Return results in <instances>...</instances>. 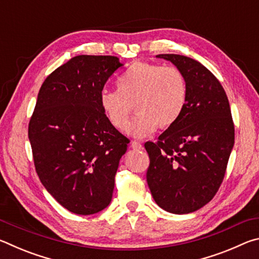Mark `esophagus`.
Returning <instances> with one entry per match:
<instances>
[{
	"instance_id": "obj_1",
	"label": "esophagus",
	"mask_w": 259,
	"mask_h": 259,
	"mask_svg": "<svg viewBox=\"0 0 259 259\" xmlns=\"http://www.w3.org/2000/svg\"><path fill=\"white\" fill-rule=\"evenodd\" d=\"M131 148H134V150H143V145L138 142H131Z\"/></svg>"
}]
</instances>
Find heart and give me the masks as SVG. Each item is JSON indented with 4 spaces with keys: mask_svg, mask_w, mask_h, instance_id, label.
Listing matches in <instances>:
<instances>
[{
    "mask_svg": "<svg viewBox=\"0 0 259 259\" xmlns=\"http://www.w3.org/2000/svg\"><path fill=\"white\" fill-rule=\"evenodd\" d=\"M117 90H104L99 97L102 111L114 128H128L133 106L137 116L129 134L144 138L160 126H172L186 107L187 82L181 69L160 64H131L117 77Z\"/></svg>",
    "mask_w": 259,
    "mask_h": 259,
    "instance_id": "b5f03b06",
    "label": "heart"
}]
</instances>
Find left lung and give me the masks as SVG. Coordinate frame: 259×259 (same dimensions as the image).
I'll return each mask as SVG.
<instances>
[{
    "instance_id": "left-lung-1",
    "label": "left lung",
    "mask_w": 259,
    "mask_h": 259,
    "mask_svg": "<svg viewBox=\"0 0 259 259\" xmlns=\"http://www.w3.org/2000/svg\"><path fill=\"white\" fill-rule=\"evenodd\" d=\"M187 82L182 116L145 143L150 155L146 179L153 199L171 213H190L216 194L234 145V124L224 88L202 64L186 56L166 54Z\"/></svg>"
}]
</instances>
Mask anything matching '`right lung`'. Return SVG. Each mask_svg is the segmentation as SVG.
Returning a JSON list of instances; mask_svg holds the SVG:
<instances>
[{
    "mask_svg": "<svg viewBox=\"0 0 259 259\" xmlns=\"http://www.w3.org/2000/svg\"><path fill=\"white\" fill-rule=\"evenodd\" d=\"M117 57H73L43 82L28 125L37 176L71 212L93 214L111 203L114 178L129 139L99 104Z\"/></svg>",
    "mask_w": 259,
    "mask_h": 259,
    "instance_id": "obj_1",
    "label": "right lung"
}]
</instances>
